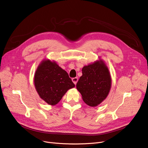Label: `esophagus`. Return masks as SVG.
<instances>
[{"label": "esophagus", "mask_w": 148, "mask_h": 148, "mask_svg": "<svg viewBox=\"0 0 148 148\" xmlns=\"http://www.w3.org/2000/svg\"><path fill=\"white\" fill-rule=\"evenodd\" d=\"M72 81L74 83V84H76L77 81H78V78L77 77H74V78H72Z\"/></svg>", "instance_id": "34e87169"}]
</instances>
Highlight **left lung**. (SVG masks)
Wrapping results in <instances>:
<instances>
[{"label": "left lung", "mask_w": 148, "mask_h": 148, "mask_svg": "<svg viewBox=\"0 0 148 148\" xmlns=\"http://www.w3.org/2000/svg\"><path fill=\"white\" fill-rule=\"evenodd\" d=\"M76 87L83 101L90 107H95L108 96L111 87L109 70L104 62L99 60L82 69Z\"/></svg>", "instance_id": "obj_1"}]
</instances>
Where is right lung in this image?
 Returning <instances> with one entry per match:
<instances>
[{"label":"right lung","mask_w":148,"mask_h":148,"mask_svg":"<svg viewBox=\"0 0 148 148\" xmlns=\"http://www.w3.org/2000/svg\"><path fill=\"white\" fill-rule=\"evenodd\" d=\"M34 82L40 97L51 105H56L69 89L75 87L68 73L49 60L38 66Z\"/></svg>","instance_id":"1"}]
</instances>
